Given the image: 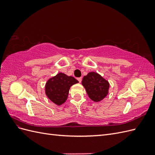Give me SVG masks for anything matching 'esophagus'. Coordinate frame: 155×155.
I'll return each mask as SVG.
<instances>
[{
    "label": "esophagus",
    "mask_w": 155,
    "mask_h": 155,
    "mask_svg": "<svg viewBox=\"0 0 155 155\" xmlns=\"http://www.w3.org/2000/svg\"><path fill=\"white\" fill-rule=\"evenodd\" d=\"M78 81H79V83H81V80H82V78H78Z\"/></svg>",
    "instance_id": "obj_1"
}]
</instances>
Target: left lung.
I'll return each instance as SVG.
<instances>
[{"instance_id":"8db88e82","label":"left lung","mask_w":155,"mask_h":155,"mask_svg":"<svg viewBox=\"0 0 155 155\" xmlns=\"http://www.w3.org/2000/svg\"><path fill=\"white\" fill-rule=\"evenodd\" d=\"M82 85L85 87L88 97L94 101H101L109 93V83L94 72H89L83 77Z\"/></svg>"}]
</instances>
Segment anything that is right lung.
<instances>
[{
  "label": "right lung",
  "instance_id": "obj_1",
  "mask_svg": "<svg viewBox=\"0 0 155 155\" xmlns=\"http://www.w3.org/2000/svg\"><path fill=\"white\" fill-rule=\"evenodd\" d=\"M78 83L79 81L74 77L60 72L46 82V95L55 104L61 105L67 100L70 87Z\"/></svg>",
  "mask_w": 155,
  "mask_h": 155
}]
</instances>
